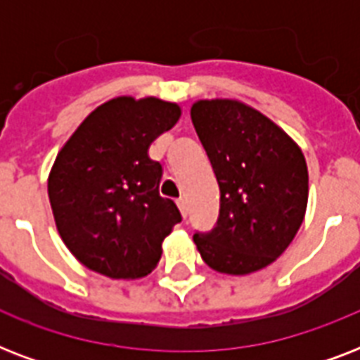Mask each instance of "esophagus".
I'll use <instances>...</instances> for the list:
<instances>
[{
	"instance_id": "34e87169",
	"label": "esophagus",
	"mask_w": 360,
	"mask_h": 360,
	"mask_svg": "<svg viewBox=\"0 0 360 360\" xmlns=\"http://www.w3.org/2000/svg\"><path fill=\"white\" fill-rule=\"evenodd\" d=\"M177 207H179L181 214L186 219V214H188V202H186V198H179L177 200Z\"/></svg>"
}]
</instances>
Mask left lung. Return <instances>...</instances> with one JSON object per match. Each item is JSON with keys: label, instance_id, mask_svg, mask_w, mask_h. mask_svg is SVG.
<instances>
[{"label": "left lung", "instance_id": "obj_1", "mask_svg": "<svg viewBox=\"0 0 360 360\" xmlns=\"http://www.w3.org/2000/svg\"><path fill=\"white\" fill-rule=\"evenodd\" d=\"M191 117L220 188L217 224L194 233L203 262L228 274L267 267L304 219V155L269 117L237 101H198Z\"/></svg>", "mask_w": 360, "mask_h": 360}]
</instances>
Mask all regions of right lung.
<instances>
[{
    "instance_id": "1",
    "label": "right lung",
    "mask_w": 360,
    "mask_h": 360,
    "mask_svg": "<svg viewBox=\"0 0 360 360\" xmlns=\"http://www.w3.org/2000/svg\"><path fill=\"white\" fill-rule=\"evenodd\" d=\"M177 104L112 98L87 115L59 151L48 196L59 236L87 269L140 278L157 267L181 213L158 194L162 166L151 141L177 123Z\"/></svg>"
}]
</instances>
